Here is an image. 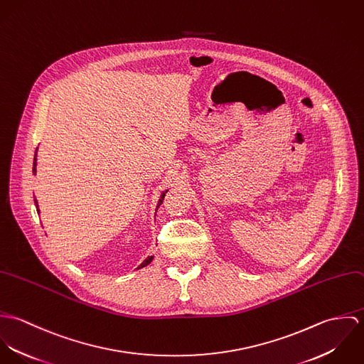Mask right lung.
Returning <instances> with one entry per match:
<instances>
[{"label":"right lung","instance_id":"1","mask_svg":"<svg viewBox=\"0 0 364 364\" xmlns=\"http://www.w3.org/2000/svg\"><path fill=\"white\" fill-rule=\"evenodd\" d=\"M36 151H38V149H36ZM36 173V153H35V158H33V175ZM165 193H166V191L165 192H162L161 193V198H159V200H158V205H156V208H159L161 206V203H162V200H164V198H165ZM35 205H36V208H38V202H36V199H35ZM38 211H39V208H38ZM154 257H149L147 259L144 260L137 269H140V267H144V266H147L149 263H151V260H153Z\"/></svg>","mask_w":364,"mask_h":364}]
</instances>
